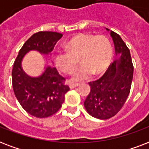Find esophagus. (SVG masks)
Returning a JSON list of instances; mask_svg holds the SVG:
<instances>
[{"instance_id": "esophagus-1", "label": "esophagus", "mask_w": 149, "mask_h": 149, "mask_svg": "<svg viewBox=\"0 0 149 149\" xmlns=\"http://www.w3.org/2000/svg\"><path fill=\"white\" fill-rule=\"evenodd\" d=\"M79 85V84H70V89H72V88H75V87H77V86H78Z\"/></svg>"}]
</instances>
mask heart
I'll list each match as a JSON object with an SVG mask.
<instances>
[{"label":"heart","instance_id":"obj_1","mask_svg":"<svg viewBox=\"0 0 149 149\" xmlns=\"http://www.w3.org/2000/svg\"><path fill=\"white\" fill-rule=\"evenodd\" d=\"M69 50H59L55 56L56 66L62 72L70 73L77 67L80 57L83 65L72 72V81L88 79L93 72L99 74L110 64L113 56L111 41L105 36L79 34L68 42Z\"/></svg>","mask_w":149,"mask_h":149}]
</instances>
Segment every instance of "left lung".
<instances>
[{
  "label": "left lung",
  "instance_id": "obj_1",
  "mask_svg": "<svg viewBox=\"0 0 149 149\" xmlns=\"http://www.w3.org/2000/svg\"><path fill=\"white\" fill-rule=\"evenodd\" d=\"M110 34L118 57L99 79L89 83L91 92L84 101L86 111L93 118L101 120L116 115L125 104L129 95L134 72L126 44L118 34L113 31Z\"/></svg>",
  "mask_w": 149,
  "mask_h": 149
}]
</instances>
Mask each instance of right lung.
Listing matches in <instances>:
<instances>
[{
    "label": "right lung",
    "instance_id": "add662e5",
    "mask_svg": "<svg viewBox=\"0 0 149 149\" xmlns=\"http://www.w3.org/2000/svg\"><path fill=\"white\" fill-rule=\"evenodd\" d=\"M62 36L61 33L53 31L35 33L24 42L14 63L12 86L15 97L24 111L36 118H47L56 113L62 107L70 87L55 67L48 65L38 77L27 75L22 70V59L31 50L43 55L51 53Z\"/></svg>",
    "mask_w": 149,
    "mask_h": 149
}]
</instances>
